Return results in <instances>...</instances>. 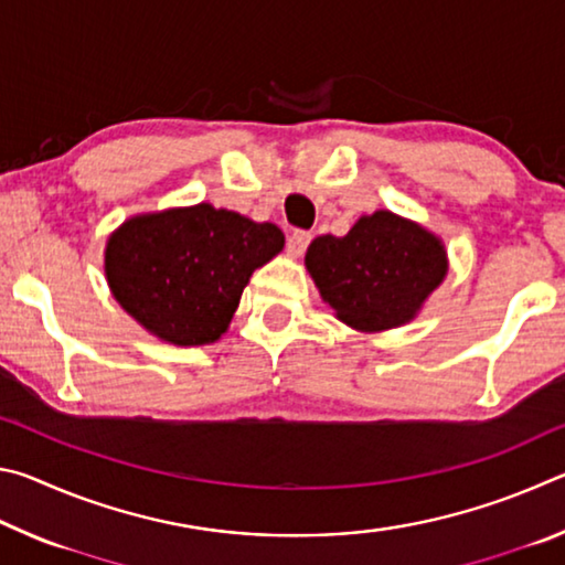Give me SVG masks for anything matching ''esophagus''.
Wrapping results in <instances>:
<instances>
[{"instance_id":"esophagus-1","label":"esophagus","mask_w":565,"mask_h":565,"mask_svg":"<svg viewBox=\"0 0 565 565\" xmlns=\"http://www.w3.org/2000/svg\"><path fill=\"white\" fill-rule=\"evenodd\" d=\"M311 242V234L309 232H294L289 236V242H286V248H289L291 256H301L306 252V246Z\"/></svg>"}]
</instances>
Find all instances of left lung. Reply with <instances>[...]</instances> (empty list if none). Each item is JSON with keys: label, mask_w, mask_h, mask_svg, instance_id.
Wrapping results in <instances>:
<instances>
[{"label": "left lung", "mask_w": 565, "mask_h": 565, "mask_svg": "<svg viewBox=\"0 0 565 565\" xmlns=\"http://www.w3.org/2000/svg\"><path fill=\"white\" fill-rule=\"evenodd\" d=\"M303 264L333 317L363 333L414 321L448 274L441 236L388 209L363 214L347 236H317Z\"/></svg>", "instance_id": "1"}]
</instances>
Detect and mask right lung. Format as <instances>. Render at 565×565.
I'll list each match as a JSON object with an SVG mask.
<instances>
[{
  "mask_svg": "<svg viewBox=\"0 0 565 565\" xmlns=\"http://www.w3.org/2000/svg\"><path fill=\"white\" fill-rule=\"evenodd\" d=\"M284 248V232L212 204L129 216L104 248L109 291L151 337L204 347L226 333L252 274Z\"/></svg>",
  "mask_w": 565,
  "mask_h": 565,
  "instance_id": "obj_1",
  "label": "right lung"
}]
</instances>
